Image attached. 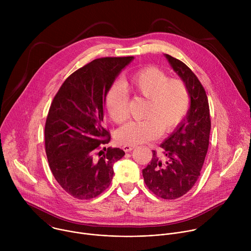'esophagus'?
Segmentation results:
<instances>
[{
    "mask_svg": "<svg viewBox=\"0 0 251 251\" xmlns=\"http://www.w3.org/2000/svg\"><path fill=\"white\" fill-rule=\"evenodd\" d=\"M122 148H123V150H124L125 152H130V151H132L133 149H135V146H131V145H124Z\"/></svg>",
    "mask_w": 251,
    "mask_h": 251,
    "instance_id": "1",
    "label": "esophagus"
}]
</instances>
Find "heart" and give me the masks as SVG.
I'll return each mask as SVG.
<instances>
[{
    "label": "heart",
    "instance_id": "b5f03b06",
    "mask_svg": "<svg viewBox=\"0 0 251 251\" xmlns=\"http://www.w3.org/2000/svg\"><path fill=\"white\" fill-rule=\"evenodd\" d=\"M126 87L135 95L147 99L144 119L130 121L115 133L122 145H139L154 140L163 132L174 131L182 123L190 107L187 84L155 66L142 67L125 80ZM105 107L111 120L122 124L129 118L128 94L119 83H113L105 96Z\"/></svg>",
    "mask_w": 251,
    "mask_h": 251
}]
</instances>
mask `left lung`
I'll list each match as a JSON object with an SVG mask.
<instances>
[{
	"label": "left lung",
	"mask_w": 251,
	"mask_h": 251,
	"mask_svg": "<svg viewBox=\"0 0 251 251\" xmlns=\"http://www.w3.org/2000/svg\"><path fill=\"white\" fill-rule=\"evenodd\" d=\"M165 56L187 84L191 107L182 123L160 145L164 160L152 151V161L142 173L152 193L164 200H175L187 194L201 176L208 149L210 115L205 90L191 68L169 54Z\"/></svg>",
	"instance_id": "obj_1"
}]
</instances>
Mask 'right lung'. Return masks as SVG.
I'll return each instance as SVG.
<instances>
[{"label": "right lung", "instance_id": "right-lung-1", "mask_svg": "<svg viewBox=\"0 0 251 251\" xmlns=\"http://www.w3.org/2000/svg\"><path fill=\"white\" fill-rule=\"evenodd\" d=\"M133 56L101 57L70 75L55 94L45 126L46 153L60 187L78 200L98 197L111 184L113 164L125 152L104 147L105 96Z\"/></svg>", "mask_w": 251, "mask_h": 251}]
</instances>
